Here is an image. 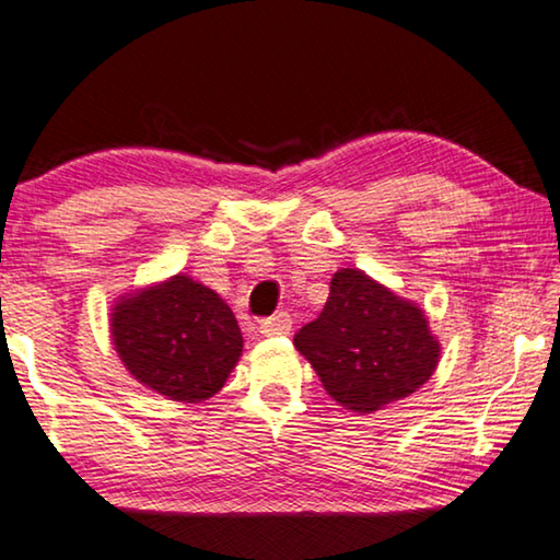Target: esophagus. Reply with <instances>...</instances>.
Masks as SVG:
<instances>
[{"label":"esophagus","mask_w":560,"mask_h":560,"mask_svg":"<svg viewBox=\"0 0 560 560\" xmlns=\"http://www.w3.org/2000/svg\"><path fill=\"white\" fill-rule=\"evenodd\" d=\"M293 328V320H290L288 313H275L270 318L259 320V334L265 336H285Z\"/></svg>","instance_id":"obj_1"}]
</instances>
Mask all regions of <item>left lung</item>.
<instances>
[{
  "instance_id": "obj_1",
  "label": "left lung",
  "mask_w": 560,
  "mask_h": 560,
  "mask_svg": "<svg viewBox=\"0 0 560 560\" xmlns=\"http://www.w3.org/2000/svg\"><path fill=\"white\" fill-rule=\"evenodd\" d=\"M326 393L347 410L372 412L423 387L439 341L412 305L359 270H339L316 320L295 334Z\"/></svg>"
}]
</instances>
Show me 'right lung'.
Segmentation results:
<instances>
[{"label":"right lung","mask_w":560,"mask_h":560,"mask_svg":"<svg viewBox=\"0 0 560 560\" xmlns=\"http://www.w3.org/2000/svg\"><path fill=\"white\" fill-rule=\"evenodd\" d=\"M112 336L135 380L180 402L217 395L242 354L232 308L186 275L121 301Z\"/></svg>","instance_id":"right-lung-1"}]
</instances>
